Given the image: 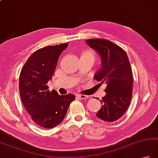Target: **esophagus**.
Segmentation results:
<instances>
[{
	"instance_id": "34e87169",
	"label": "esophagus",
	"mask_w": 158,
	"mask_h": 158,
	"mask_svg": "<svg viewBox=\"0 0 158 158\" xmlns=\"http://www.w3.org/2000/svg\"><path fill=\"white\" fill-rule=\"evenodd\" d=\"M77 97L79 98H81V99H86V98H88V95H84V94H77Z\"/></svg>"
}]
</instances>
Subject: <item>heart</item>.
<instances>
[{"instance_id":"heart-1","label":"heart","mask_w":158,"mask_h":158,"mask_svg":"<svg viewBox=\"0 0 158 158\" xmlns=\"http://www.w3.org/2000/svg\"><path fill=\"white\" fill-rule=\"evenodd\" d=\"M91 57L92 59H94V52L92 51V50H89V49H88V50H85L81 53V57Z\"/></svg>"}]
</instances>
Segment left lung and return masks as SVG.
<instances>
[{"label": "left lung", "instance_id": "obj_1", "mask_svg": "<svg viewBox=\"0 0 158 158\" xmlns=\"http://www.w3.org/2000/svg\"><path fill=\"white\" fill-rule=\"evenodd\" d=\"M86 43L101 59V67L94 79L107 84L106 94L99 100L102 106L96 116L105 121H115L127 110L132 97L133 77L127 55L107 40L89 39Z\"/></svg>", "mask_w": 158, "mask_h": 158}]
</instances>
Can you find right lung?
<instances>
[{
    "mask_svg": "<svg viewBox=\"0 0 158 158\" xmlns=\"http://www.w3.org/2000/svg\"><path fill=\"white\" fill-rule=\"evenodd\" d=\"M69 44L48 46L31 55L21 70L19 90L22 102L37 125L50 129L58 125L66 115L74 99L72 94L59 95L49 91L48 82L55 73L60 54Z\"/></svg>",
    "mask_w": 158,
    "mask_h": 158,
    "instance_id": "1",
    "label": "right lung"
}]
</instances>
